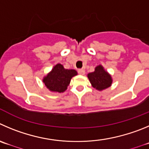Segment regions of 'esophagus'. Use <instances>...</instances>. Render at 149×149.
Returning <instances> with one entry per match:
<instances>
[{"mask_svg":"<svg viewBox=\"0 0 149 149\" xmlns=\"http://www.w3.org/2000/svg\"><path fill=\"white\" fill-rule=\"evenodd\" d=\"M78 73L80 75H84V73H85V70H84V69H82V68H81V69H79V70H78Z\"/></svg>","mask_w":149,"mask_h":149,"instance_id":"esophagus-1","label":"esophagus"}]
</instances>
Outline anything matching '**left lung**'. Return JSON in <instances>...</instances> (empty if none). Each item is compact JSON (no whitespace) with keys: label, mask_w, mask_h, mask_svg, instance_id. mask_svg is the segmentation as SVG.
Returning a JSON list of instances; mask_svg holds the SVG:
<instances>
[{"label":"left lung","mask_w":149,"mask_h":149,"mask_svg":"<svg viewBox=\"0 0 149 149\" xmlns=\"http://www.w3.org/2000/svg\"><path fill=\"white\" fill-rule=\"evenodd\" d=\"M87 77L92 86L99 91L105 90L112 85V77L104 70L102 65H98L93 72L87 74Z\"/></svg>","instance_id":"left-lung-1"}]
</instances>
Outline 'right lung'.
Here are the masks:
<instances>
[{"label": "right lung", "mask_w": 149, "mask_h": 149, "mask_svg": "<svg viewBox=\"0 0 149 149\" xmlns=\"http://www.w3.org/2000/svg\"><path fill=\"white\" fill-rule=\"evenodd\" d=\"M76 75V70L65 69L63 65L57 64L46 76L43 78L42 81L50 91L63 93L68 88L72 77Z\"/></svg>", "instance_id": "add662e5"}]
</instances>
